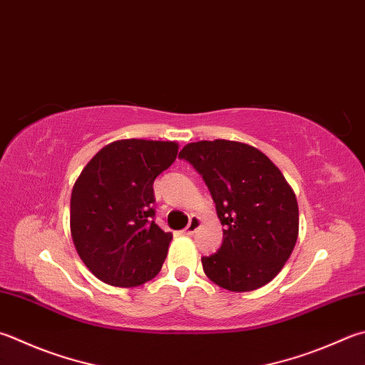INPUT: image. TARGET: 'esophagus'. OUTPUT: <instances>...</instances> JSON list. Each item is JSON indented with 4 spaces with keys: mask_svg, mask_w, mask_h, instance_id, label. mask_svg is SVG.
<instances>
[{
    "mask_svg": "<svg viewBox=\"0 0 365 365\" xmlns=\"http://www.w3.org/2000/svg\"><path fill=\"white\" fill-rule=\"evenodd\" d=\"M200 227H202V219L194 216V217L190 219L189 225L184 229V235H194V233H195L198 229H200Z\"/></svg>",
    "mask_w": 365,
    "mask_h": 365,
    "instance_id": "obj_1",
    "label": "esophagus"
}]
</instances>
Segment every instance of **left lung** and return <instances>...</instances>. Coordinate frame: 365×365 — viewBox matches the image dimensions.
Returning <instances> with one entry per match:
<instances>
[{
  "mask_svg": "<svg viewBox=\"0 0 365 365\" xmlns=\"http://www.w3.org/2000/svg\"><path fill=\"white\" fill-rule=\"evenodd\" d=\"M180 157L202 175L216 203L222 246L202 257L212 283L250 292L277 277L299 237V205L292 187L268 157L229 140L185 144Z\"/></svg>",
  "mask_w": 365,
  "mask_h": 365,
  "instance_id": "8db88e82",
  "label": "left lung"
}]
</instances>
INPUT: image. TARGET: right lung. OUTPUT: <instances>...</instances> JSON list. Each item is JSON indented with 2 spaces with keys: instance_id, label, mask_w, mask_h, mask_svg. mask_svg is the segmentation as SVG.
I'll return each mask as SVG.
<instances>
[{
  "instance_id": "add662e5",
  "label": "right lung",
  "mask_w": 365,
  "mask_h": 365,
  "mask_svg": "<svg viewBox=\"0 0 365 365\" xmlns=\"http://www.w3.org/2000/svg\"><path fill=\"white\" fill-rule=\"evenodd\" d=\"M178 143L119 140L92 157L71 192L76 251L95 277L115 287L153 279L173 235L153 217V184L176 160Z\"/></svg>"
}]
</instances>
